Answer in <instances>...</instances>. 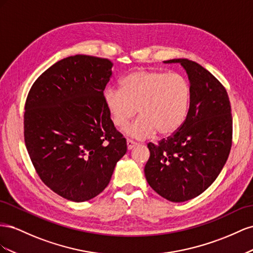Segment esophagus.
I'll list each match as a JSON object with an SVG mask.
<instances>
[{
	"label": "esophagus",
	"mask_w": 253,
	"mask_h": 253,
	"mask_svg": "<svg viewBox=\"0 0 253 253\" xmlns=\"http://www.w3.org/2000/svg\"><path fill=\"white\" fill-rule=\"evenodd\" d=\"M135 146H136V143H134L133 141H130V140H127V149L128 150H131Z\"/></svg>",
	"instance_id": "obj_1"
}]
</instances>
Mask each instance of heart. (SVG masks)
Here are the masks:
<instances>
[{
    "label": "heart",
    "mask_w": 253,
    "mask_h": 253,
    "mask_svg": "<svg viewBox=\"0 0 253 253\" xmlns=\"http://www.w3.org/2000/svg\"><path fill=\"white\" fill-rule=\"evenodd\" d=\"M191 88L186 79L169 72L139 70L120 82V90L108 89L104 105L118 128L125 127L136 114L140 117L125 132L135 140H145L157 132L174 134L185 120Z\"/></svg>",
    "instance_id": "obj_1"
}]
</instances>
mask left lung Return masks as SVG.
<instances>
[{"label": "left lung", "instance_id": "obj_1", "mask_svg": "<svg viewBox=\"0 0 253 253\" xmlns=\"http://www.w3.org/2000/svg\"><path fill=\"white\" fill-rule=\"evenodd\" d=\"M190 81V108L183 124L168 140L149 143L144 169L148 184L171 203L204 193L226 164L232 145V115L228 93L197 62L179 58Z\"/></svg>", "mask_w": 253, "mask_h": 253}]
</instances>
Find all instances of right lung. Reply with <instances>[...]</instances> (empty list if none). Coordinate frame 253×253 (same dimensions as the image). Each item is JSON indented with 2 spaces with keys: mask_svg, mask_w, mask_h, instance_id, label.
Wrapping results in <instances>:
<instances>
[{
  "mask_svg": "<svg viewBox=\"0 0 253 253\" xmlns=\"http://www.w3.org/2000/svg\"><path fill=\"white\" fill-rule=\"evenodd\" d=\"M112 67L98 57H67L43 72L27 95L24 140L34 168L74 203L102 193L127 151L104 105Z\"/></svg>",
  "mask_w": 253,
  "mask_h": 253,
  "instance_id": "right-lung-1",
  "label": "right lung"
}]
</instances>
